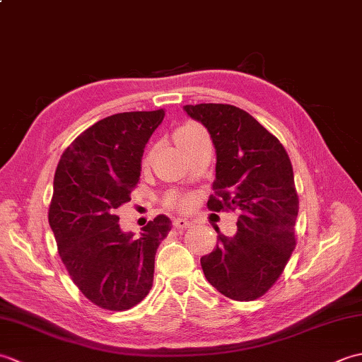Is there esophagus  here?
<instances>
[{"instance_id": "1", "label": "esophagus", "mask_w": 362, "mask_h": 362, "mask_svg": "<svg viewBox=\"0 0 362 362\" xmlns=\"http://www.w3.org/2000/svg\"><path fill=\"white\" fill-rule=\"evenodd\" d=\"M173 226L175 228H188V227H191V221H188L187 218H175L173 221Z\"/></svg>"}]
</instances>
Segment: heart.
Here are the masks:
<instances>
[{
  "instance_id": "b5f03b06",
  "label": "heart",
  "mask_w": 362,
  "mask_h": 362,
  "mask_svg": "<svg viewBox=\"0 0 362 362\" xmlns=\"http://www.w3.org/2000/svg\"><path fill=\"white\" fill-rule=\"evenodd\" d=\"M197 127H199L197 124H191V122H189V124H185V126L179 127V129H177V132H175V140H177V138H180V136H183L185 134L191 132V130L197 129ZM166 202L169 205H185L188 201H187L185 197H182L179 194H169L168 199H166Z\"/></svg>"
}]
</instances>
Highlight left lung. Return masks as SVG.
Here are the masks:
<instances>
[{"label": "left lung", "mask_w": 362, "mask_h": 362, "mask_svg": "<svg viewBox=\"0 0 362 362\" xmlns=\"http://www.w3.org/2000/svg\"><path fill=\"white\" fill-rule=\"evenodd\" d=\"M216 149L211 211H238V232L201 258L211 286L238 302L257 300L280 279L296 249L298 196L286 149L243 109L228 104L185 105Z\"/></svg>", "instance_id": "1"}]
</instances>
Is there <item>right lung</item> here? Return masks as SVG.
Wrapping results in <instances>:
<instances>
[{
  "instance_id": "1",
  "label": "right lung",
  "mask_w": 362,
  "mask_h": 362,
  "mask_svg": "<svg viewBox=\"0 0 362 362\" xmlns=\"http://www.w3.org/2000/svg\"><path fill=\"white\" fill-rule=\"evenodd\" d=\"M163 118L160 109L95 122L65 149L54 175L48 219L59 255L76 286L103 310L126 311L149 294L157 249L171 230L158 214L135 240L115 214L130 201L144 146Z\"/></svg>"
}]
</instances>
